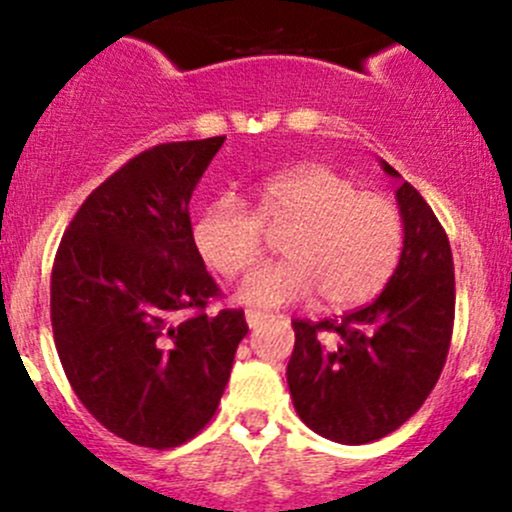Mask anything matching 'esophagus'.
Here are the masks:
<instances>
[{"label": "esophagus", "mask_w": 512, "mask_h": 512, "mask_svg": "<svg viewBox=\"0 0 512 512\" xmlns=\"http://www.w3.org/2000/svg\"><path fill=\"white\" fill-rule=\"evenodd\" d=\"M267 317H270V314H267V312H257V309H247V314H245L247 327H250V329H257V327H260L262 322H265Z\"/></svg>", "instance_id": "34e87169"}]
</instances>
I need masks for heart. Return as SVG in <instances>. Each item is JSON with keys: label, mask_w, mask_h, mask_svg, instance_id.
<instances>
[{"label": "heart", "mask_w": 512, "mask_h": 512, "mask_svg": "<svg viewBox=\"0 0 512 512\" xmlns=\"http://www.w3.org/2000/svg\"><path fill=\"white\" fill-rule=\"evenodd\" d=\"M255 210L218 195L193 223V245L218 275L237 277L265 250V227L285 232V260L245 277L237 299L282 307L317 292L329 307H356L386 287L404 252V215L389 195L361 190L319 163L262 178Z\"/></svg>", "instance_id": "1"}]
</instances>
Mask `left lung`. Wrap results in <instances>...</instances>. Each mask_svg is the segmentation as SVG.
<instances>
[{"instance_id":"obj_1","label":"left lung","mask_w":512,"mask_h":512,"mask_svg":"<svg viewBox=\"0 0 512 512\" xmlns=\"http://www.w3.org/2000/svg\"><path fill=\"white\" fill-rule=\"evenodd\" d=\"M381 168L399 178L386 160ZM404 252L384 292L342 317L294 319L287 384L299 418L329 441L361 446L409 421L446 364L456 314L448 235L411 183L396 190Z\"/></svg>"}]
</instances>
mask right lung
Wrapping results in <instances>:
<instances>
[{"instance_id": "right-lung-1", "label": "right lung", "mask_w": 512, "mask_h": 512, "mask_svg": "<svg viewBox=\"0 0 512 512\" xmlns=\"http://www.w3.org/2000/svg\"><path fill=\"white\" fill-rule=\"evenodd\" d=\"M223 143H160L121 165L76 210L51 267V329L71 389L143 448H175L208 426L247 334L242 309L205 312L220 287L188 213Z\"/></svg>"}]
</instances>
